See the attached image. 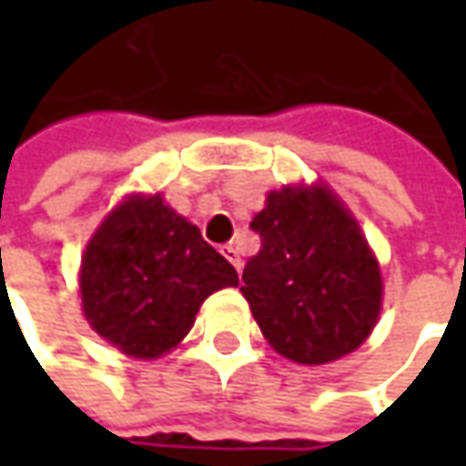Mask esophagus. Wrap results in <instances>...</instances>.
<instances>
[{
  "mask_svg": "<svg viewBox=\"0 0 466 466\" xmlns=\"http://www.w3.org/2000/svg\"><path fill=\"white\" fill-rule=\"evenodd\" d=\"M220 254H223L225 259L230 261V264H233V267H236V269L241 272V257H238V251H236V248L230 246V243H228V246H223V248H220Z\"/></svg>",
  "mask_w": 466,
  "mask_h": 466,
  "instance_id": "34e87169",
  "label": "esophagus"
}]
</instances>
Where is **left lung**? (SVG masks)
<instances>
[{"label": "left lung", "mask_w": 466, "mask_h": 466, "mask_svg": "<svg viewBox=\"0 0 466 466\" xmlns=\"http://www.w3.org/2000/svg\"><path fill=\"white\" fill-rule=\"evenodd\" d=\"M261 248L241 293L279 355L321 366L363 345L381 311V272L329 188H282L251 220Z\"/></svg>", "instance_id": "obj_1"}]
</instances>
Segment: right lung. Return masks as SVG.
Instances as JSON below:
<instances>
[{"label":"right lung","mask_w":466,"mask_h":466,"mask_svg":"<svg viewBox=\"0 0 466 466\" xmlns=\"http://www.w3.org/2000/svg\"><path fill=\"white\" fill-rule=\"evenodd\" d=\"M233 264L160 194L132 197L100 225L82 257L80 293L90 327L132 358L176 348L207 296L236 288Z\"/></svg>","instance_id":"obj_1"}]
</instances>
